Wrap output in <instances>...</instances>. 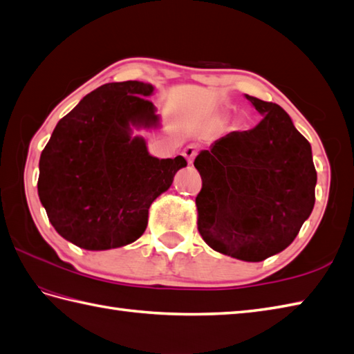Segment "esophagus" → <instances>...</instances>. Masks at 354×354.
Listing matches in <instances>:
<instances>
[{
  "label": "esophagus",
  "instance_id": "esophagus-1",
  "mask_svg": "<svg viewBox=\"0 0 354 354\" xmlns=\"http://www.w3.org/2000/svg\"><path fill=\"white\" fill-rule=\"evenodd\" d=\"M183 155L185 156V160L189 161V164H192V162H193V160H194V156L198 155V146H194V145H189V146H187V147L184 149Z\"/></svg>",
  "mask_w": 354,
  "mask_h": 354
}]
</instances>
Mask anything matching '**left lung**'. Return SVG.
<instances>
[{
  "label": "left lung",
  "instance_id": "obj_1",
  "mask_svg": "<svg viewBox=\"0 0 354 354\" xmlns=\"http://www.w3.org/2000/svg\"><path fill=\"white\" fill-rule=\"evenodd\" d=\"M263 115L194 160L202 178L198 230L214 251L261 261L286 250L315 205L312 147L277 103L246 95Z\"/></svg>",
  "mask_w": 354,
  "mask_h": 354
}]
</instances>
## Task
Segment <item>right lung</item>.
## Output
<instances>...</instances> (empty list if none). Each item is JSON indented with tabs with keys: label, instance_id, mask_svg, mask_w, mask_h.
<instances>
[{
	"label": "right lung",
	"instance_id": "add662e5",
	"mask_svg": "<svg viewBox=\"0 0 354 354\" xmlns=\"http://www.w3.org/2000/svg\"><path fill=\"white\" fill-rule=\"evenodd\" d=\"M153 86L137 80L97 88L59 120L39 160L37 194L68 242L103 251L135 242L149 207L169 190L185 158L158 160L131 126H156Z\"/></svg>",
	"mask_w": 354,
	"mask_h": 354
}]
</instances>
